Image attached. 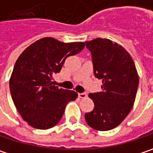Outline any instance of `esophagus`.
Segmentation results:
<instances>
[{
  "mask_svg": "<svg viewBox=\"0 0 153 153\" xmlns=\"http://www.w3.org/2000/svg\"><path fill=\"white\" fill-rule=\"evenodd\" d=\"M78 97L80 98H86L87 97V94L86 93H78Z\"/></svg>",
  "mask_w": 153,
  "mask_h": 153,
  "instance_id": "esophagus-1",
  "label": "esophagus"
}]
</instances>
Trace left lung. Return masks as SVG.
I'll use <instances>...</instances> for the list:
<instances>
[{
    "label": "left lung",
    "mask_w": 153,
    "mask_h": 153,
    "mask_svg": "<svg viewBox=\"0 0 153 153\" xmlns=\"http://www.w3.org/2000/svg\"><path fill=\"white\" fill-rule=\"evenodd\" d=\"M91 53L93 71L102 80V91L89 95L94 102L85 121L97 131H109L119 126L130 113L136 98L138 76L134 62L121 45L109 39L85 42Z\"/></svg>",
    "instance_id": "left-lung-1"
}]
</instances>
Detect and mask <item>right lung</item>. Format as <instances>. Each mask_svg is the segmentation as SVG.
<instances>
[{"label":"right lung","mask_w":153,"mask_h":153,"mask_svg":"<svg viewBox=\"0 0 153 153\" xmlns=\"http://www.w3.org/2000/svg\"><path fill=\"white\" fill-rule=\"evenodd\" d=\"M84 42L64 43L44 37L29 45L14 66L9 89L18 112L30 126L47 130L61 120L67 104L77 93L54 85L53 75L59 73L67 57L76 55Z\"/></svg>","instance_id":"1"}]
</instances>
